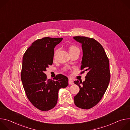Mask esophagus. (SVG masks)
Wrapping results in <instances>:
<instances>
[{
  "instance_id": "1",
  "label": "esophagus",
  "mask_w": 130,
  "mask_h": 130,
  "mask_svg": "<svg viewBox=\"0 0 130 130\" xmlns=\"http://www.w3.org/2000/svg\"><path fill=\"white\" fill-rule=\"evenodd\" d=\"M68 83L69 85H72L73 84V81L72 79H69V80H68Z\"/></svg>"
}]
</instances>
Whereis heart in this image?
<instances>
[{"mask_svg": "<svg viewBox=\"0 0 130 130\" xmlns=\"http://www.w3.org/2000/svg\"><path fill=\"white\" fill-rule=\"evenodd\" d=\"M59 49H55L54 52V57H55V55L57 53V52L59 51ZM69 52H75V51H79V49H78V48L75 46L73 45H71L69 47Z\"/></svg>", "mask_w": 130, "mask_h": 130, "instance_id": "1", "label": "heart"}]
</instances>
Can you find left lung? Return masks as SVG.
<instances>
[{
	"label": "left lung",
	"instance_id": "left-lung-1",
	"mask_svg": "<svg viewBox=\"0 0 130 130\" xmlns=\"http://www.w3.org/2000/svg\"><path fill=\"white\" fill-rule=\"evenodd\" d=\"M73 39L82 44L83 57L81 73L87 72L83 82L75 81L80 91L74 97L75 105L82 109H89L102 99L110 80L109 60L102 46L96 40L85 36Z\"/></svg>",
	"mask_w": 130,
	"mask_h": 130
}]
</instances>
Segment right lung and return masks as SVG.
Returning a JSON list of instances; mask_svg holds the SVG:
<instances>
[{"instance_id":"1","label":"right lung","mask_w":130,"mask_h":130,"mask_svg":"<svg viewBox=\"0 0 130 130\" xmlns=\"http://www.w3.org/2000/svg\"><path fill=\"white\" fill-rule=\"evenodd\" d=\"M63 38H43L34 41L24 54L21 80L26 96L36 108L47 111L56 105L58 91L68 85L67 77L58 74L48 79L44 73L53 63L54 48Z\"/></svg>"}]
</instances>
